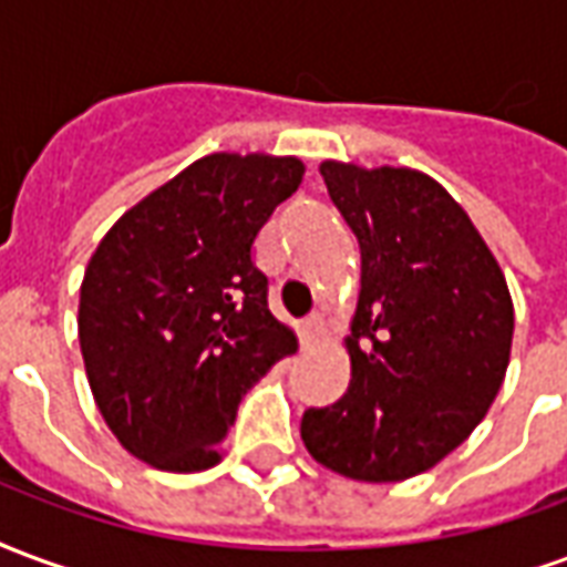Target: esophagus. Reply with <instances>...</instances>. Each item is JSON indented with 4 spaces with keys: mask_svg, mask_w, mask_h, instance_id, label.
Listing matches in <instances>:
<instances>
[{
    "mask_svg": "<svg viewBox=\"0 0 567 567\" xmlns=\"http://www.w3.org/2000/svg\"><path fill=\"white\" fill-rule=\"evenodd\" d=\"M323 332H326V323L320 313H308V317L301 320V344L305 347H311L313 341H320Z\"/></svg>",
    "mask_w": 567,
    "mask_h": 567,
    "instance_id": "34e87169",
    "label": "esophagus"
}]
</instances>
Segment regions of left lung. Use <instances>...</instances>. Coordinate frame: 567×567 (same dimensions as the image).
<instances>
[{"label": "left lung", "instance_id": "1", "mask_svg": "<svg viewBox=\"0 0 567 567\" xmlns=\"http://www.w3.org/2000/svg\"><path fill=\"white\" fill-rule=\"evenodd\" d=\"M320 175L357 235L362 289L347 338L353 380L334 404L305 411L301 441L344 477L408 481L495 402L514 301L468 214L432 177L344 163Z\"/></svg>", "mask_w": 567, "mask_h": 567}]
</instances>
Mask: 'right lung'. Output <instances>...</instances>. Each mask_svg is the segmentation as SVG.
Wrapping results in <instances>:
<instances>
[{"mask_svg": "<svg viewBox=\"0 0 567 567\" xmlns=\"http://www.w3.org/2000/svg\"><path fill=\"white\" fill-rule=\"evenodd\" d=\"M301 175L292 156H205L126 210L90 259L78 308L90 390L153 468H210L244 392L296 353L254 247Z\"/></svg>", "mask_w": 567, "mask_h": 567, "instance_id": "1", "label": "right lung"}]
</instances>
